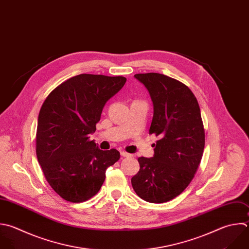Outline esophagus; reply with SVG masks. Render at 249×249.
I'll return each mask as SVG.
<instances>
[{
	"mask_svg": "<svg viewBox=\"0 0 249 249\" xmlns=\"http://www.w3.org/2000/svg\"><path fill=\"white\" fill-rule=\"evenodd\" d=\"M121 155H122V157H124V158L132 157V155H131V154H128V153H127V152H125V151H122V152H121Z\"/></svg>",
	"mask_w": 249,
	"mask_h": 249,
	"instance_id": "34e87169",
	"label": "esophagus"
}]
</instances>
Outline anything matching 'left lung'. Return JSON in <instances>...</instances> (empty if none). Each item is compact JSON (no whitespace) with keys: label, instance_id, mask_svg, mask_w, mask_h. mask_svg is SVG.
I'll use <instances>...</instances> for the list:
<instances>
[{"label":"left lung","instance_id":"1","mask_svg":"<svg viewBox=\"0 0 249 249\" xmlns=\"http://www.w3.org/2000/svg\"><path fill=\"white\" fill-rule=\"evenodd\" d=\"M134 77L148 89L154 105L149 133L160 139L153 158H138L139 171L131 178L142 199L162 203L179 196L200 163L205 135L197 100L183 83L159 73Z\"/></svg>","mask_w":249,"mask_h":249}]
</instances>
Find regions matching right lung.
Listing matches in <instances>:
<instances>
[{
	"label": "right lung",
	"instance_id": "add662e5",
	"mask_svg": "<svg viewBox=\"0 0 249 249\" xmlns=\"http://www.w3.org/2000/svg\"><path fill=\"white\" fill-rule=\"evenodd\" d=\"M123 76L81 74L60 84L39 113L36 154L44 175L63 199L83 202L100 190L107 167L120 159L102 151L89 134L96 130L105 103L125 84Z\"/></svg>",
	"mask_w": 249,
	"mask_h": 249
}]
</instances>
